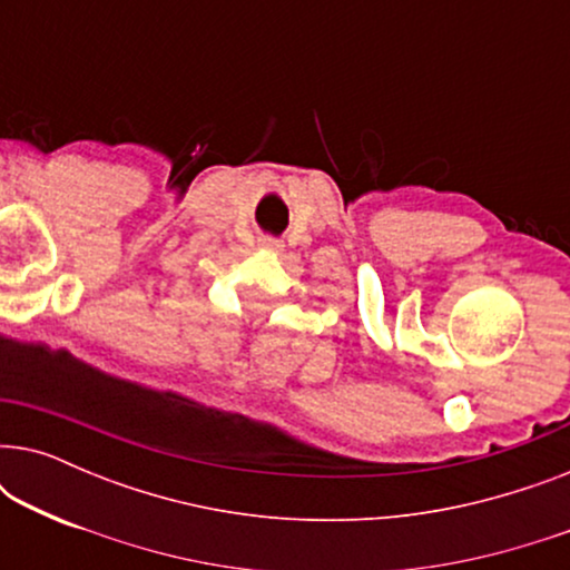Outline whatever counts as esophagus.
<instances>
[{
  "instance_id": "obj_1",
  "label": "esophagus",
  "mask_w": 570,
  "mask_h": 570,
  "mask_svg": "<svg viewBox=\"0 0 570 570\" xmlns=\"http://www.w3.org/2000/svg\"><path fill=\"white\" fill-rule=\"evenodd\" d=\"M262 246L272 248V252H279V248H283V244H279V240H275V238H264Z\"/></svg>"
}]
</instances>
